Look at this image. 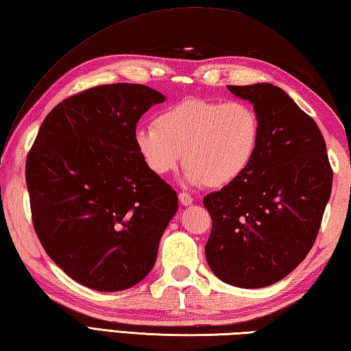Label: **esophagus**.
<instances>
[{
	"label": "esophagus",
	"instance_id": "34e87169",
	"mask_svg": "<svg viewBox=\"0 0 351 351\" xmlns=\"http://www.w3.org/2000/svg\"><path fill=\"white\" fill-rule=\"evenodd\" d=\"M180 202L184 206H189L193 204V197L189 195V193H180Z\"/></svg>",
	"mask_w": 351,
	"mask_h": 351
}]
</instances>
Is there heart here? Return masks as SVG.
Listing matches in <instances>:
<instances>
[{"label":"heart","mask_w":351,"mask_h":351,"mask_svg":"<svg viewBox=\"0 0 351 351\" xmlns=\"http://www.w3.org/2000/svg\"><path fill=\"white\" fill-rule=\"evenodd\" d=\"M259 137V117L249 104L187 98L164 110L154 128L138 130L134 140L154 175L176 170L184 154L189 184L221 189L245 173Z\"/></svg>","instance_id":"obj_1"}]
</instances>
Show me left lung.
Returning a JSON list of instances; mask_svg holds the SVG:
<instances>
[{"mask_svg": "<svg viewBox=\"0 0 351 351\" xmlns=\"http://www.w3.org/2000/svg\"><path fill=\"white\" fill-rule=\"evenodd\" d=\"M228 88L252 104L261 137L240 180L204 199L213 219L205 255L225 283L264 288L288 276L314 245L333 173L314 119L280 87Z\"/></svg>", "mask_w": 351, "mask_h": 351, "instance_id": "8db88e82", "label": "left lung"}]
</instances>
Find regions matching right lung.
Segmentation results:
<instances>
[{"instance_id": "add662e5", "label": "right lung", "mask_w": 351, "mask_h": 351, "mask_svg": "<svg viewBox=\"0 0 351 351\" xmlns=\"http://www.w3.org/2000/svg\"><path fill=\"white\" fill-rule=\"evenodd\" d=\"M166 96L141 84H106L49 111L27 156L33 225L71 279L96 291L143 280L178 211L176 191L147 169L136 126Z\"/></svg>"}]
</instances>
